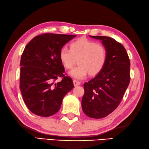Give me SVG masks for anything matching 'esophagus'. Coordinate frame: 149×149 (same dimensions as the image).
Masks as SVG:
<instances>
[{"label": "esophagus", "instance_id": "esophagus-1", "mask_svg": "<svg viewBox=\"0 0 149 149\" xmlns=\"http://www.w3.org/2000/svg\"><path fill=\"white\" fill-rule=\"evenodd\" d=\"M73 84L74 86H78V85H80L81 83L79 81H77V80H73Z\"/></svg>", "mask_w": 149, "mask_h": 149}]
</instances>
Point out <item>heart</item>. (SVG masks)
Here are the masks:
<instances>
[{
    "mask_svg": "<svg viewBox=\"0 0 149 149\" xmlns=\"http://www.w3.org/2000/svg\"><path fill=\"white\" fill-rule=\"evenodd\" d=\"M61 64L67 69H71L78 61V65L69 72L72 77L83 79L89 73L97 74L107 61V49L103 45L85 38L78 39L70 44V49L64 47L58 54Z\"/></svg>",
    "mask_w": 149,
    "mask_h": 149,
    "instance_id": "1",
    "label": "heart"
}]
</instances>
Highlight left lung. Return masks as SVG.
Listing matches in <instances>:
<instances>
[{
  "instance_id": "1",
  "label": "left lung",
  "mask_w": 149,
  "mask_h": 149,
  "mask_svg": "<svg viewBox=\"0 0 149 149\" xmlns=\"http://www.w3.org/2000/svg\"><path fill=\"white\" fill-rule=\"evenodd\" d=\"M90 37L101 41L107 57L102 70L84 84L81 107L88 117L101 118L112 113L120 103L130 82V61L123 45L114 39Z\"/></svg>"
}]
</instances>
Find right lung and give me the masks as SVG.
Listing matches in <instances>:
<instances>
[{"label":"right lung","mask_w":149,"mask_h":149,"mask_svg":"<svg viewBox=\"0 0 149 149\" xmlns=\"http://www.w3.org/2000/svg\"><path fill=\"white\" fill-rule=\"evenodd\" d=\"M76 36L46 33L36 36L25 47L20 61V91L32 113L41 117L54 115L73 88L72 79L64 74L58 54ZM59 77L63 80L55 83Z\"/></svg>","instance_id":"add662e5"}]
</instances>
